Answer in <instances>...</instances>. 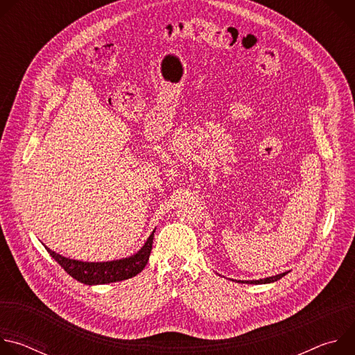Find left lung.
<instances>
[{
    "mask_svg": "<svg viewBox=\"0 0 355 355\" xmlns=\"http://www.w3.org/2000/svg\"><path fill=\"white\" fill-rule=\"evenodd\" d=\"M288 272H282V274H278V275H274V277H268V278H264V279H252V281H237V282H241V284H271V282H275L278 279H281L284 275H286Z\"/></svg>",
    "mask_w": 355,
    "mask_h": 355,
    "instance_id": "left-lung-1",
    "label": "left lung"
}]
</instances>
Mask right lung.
<instances>
[{
  "label": "right lung",
  "mask_w": 355,
  "mask_h": 355,
  "mask_svg": "<svg viewBox=\"0 0 355 355\" xmlns=\"http://www.w3.org/2000/svg\"><path fill=\"white\" fill-rule=\"evenodd\" d=\"M153 237H155V230L148 236L144 245L137 252H135L133 256L122 260L107 261V263H87V261L71 260L58 254V252L52 251L46 245L44 247L49 251V254L52 256L63 267V270L69 275H71L74 279L85 285H103V284L129 279L137 275L148 261L150 252H151V244H153Z\"/></svg>",
  "instance_id": "add662e5"
}]
</instances>
